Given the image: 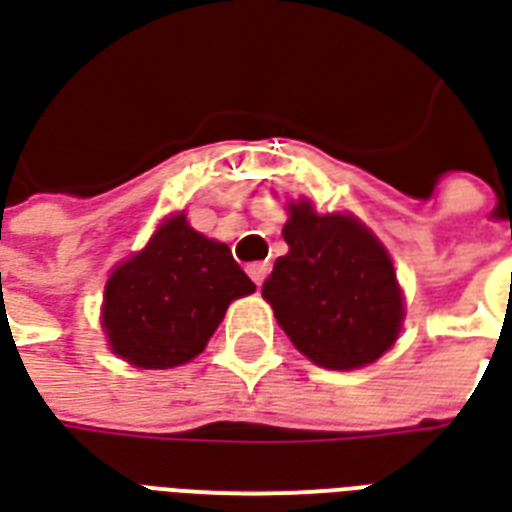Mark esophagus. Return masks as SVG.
Here are the masks:
<instances>
[{"mask_svg": "<svg viewBox=\"0 0 512 512\" xmlns=\"http://www.w3.org/2000/svg\"><path fill=\"white\" fill-rule=\"evenodd\" d=\"M268 271H271V266H268V263H252V266L246 268V274L252 277V282H255L257 288H260V285L266 282Z\"/></svg>", "mask_w": 512, "mask_h": 512, "instance_id": "obj_1", "label": "esophagus"}]
</instances>
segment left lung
Wrapping results in <instances>:
<instances>
[{
	"label": "left lung",
	"mask_w": 512,
	"mask_h": 512,
	"mask_svg": "<svg viewBox=\"0 0 512 512\" xmlns=\"http://www.w3.org/2000/svg\"><path fill=\"white\" fill-rule=\"evenodd\" d=\"M288 211V255L277 257L263 299L310 362L329 370L373 365L406 315L392 257L348 213H318L307 200Z\"/></svg>",
	"instance_id": "8db88e82"
}]
</instances>
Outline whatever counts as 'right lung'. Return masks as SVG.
Returning a JSON list of instances; mask_svg holds the SVG:
<instances>
[{
  "label": "right lung",
  "instance_id": "right-lung-1",
  "mask_svg": "<svg viewBox=\"0 0 512 512\" xmlns=\"http://www.w3.org/2000/svg\"><path fill=\"white\" fill-rule=\"evenodd\" d=\"M252 290L255 282L227 244L205 238L189 227L186 213H175L106 282V340L142 370L186 365L205 351L230 301Z\"/></svg>",
  "mask_w": 512,
  "mask_h": 512
}]
</instances>
